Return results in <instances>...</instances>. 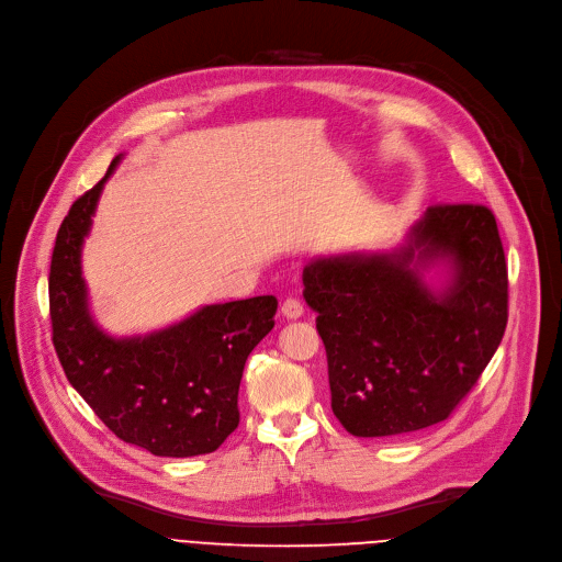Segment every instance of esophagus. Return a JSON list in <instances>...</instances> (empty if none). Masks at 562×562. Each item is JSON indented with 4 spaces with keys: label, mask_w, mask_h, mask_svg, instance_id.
Wrapping results in <instances>:
<instances>
[{
    "label": "esophagus",
    "mask_w": 562,
    "mask_h": 562,
    "mask_svg": "<svg viewBox=\"0 0 562 562\" xmlns=\"http://www.w3.org/2000/svg\"><path fill=\"white\" fill-rule=\"evenodd\" d=\"M281 315L288 319H300L304 315V306L300 300H294V296H288V300L281 304Z\"/></svg>",
    "instance_id": "1"
}]
</instances>
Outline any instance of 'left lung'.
Instances as JSON below:
<instances>
[{
    "mask_svg": "<svg viewBox=\"0 0 562 562\" xmlns=\"http://www.w3.org/2000/svg\"><path fill=\"white\" fill-rule=\"evenodd\" d=\"M446 272L440 289L423 274ZM304 300L326 347L331 408L356 438L419 431L451 415L497 351L508 270L479 204L428 206L404 245L313 258Z\"/></svg>",
    "mask_w": 562,
    "mask_h": 562,
    "instance_id": "8db88e82",
    "label": "left lung"
}]
</instances>
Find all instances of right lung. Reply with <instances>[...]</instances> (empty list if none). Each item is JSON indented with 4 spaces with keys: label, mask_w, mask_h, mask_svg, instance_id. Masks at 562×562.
Segmentation results:
<instances>
[{
    "label": "right lung",
    "mask_w": 562,
    "mask_h": 562,
    "mask_svg": "<svg viewBox=\"0 0 562 562\" xmlns=\"http://www.w3.org/2000/svg\"><path fill=\"white\" fill-rule=\"evenodd\" d=\"M120 158L58 228L49 268L54 349L72 387L120 440L168 458L211 453L238 428L245 362L272 331L277 296L202 306L147 336L102 331L88 304L81 247Z\"/></svg>",
    "instance_id": "add662e5"
}]
</instances>
